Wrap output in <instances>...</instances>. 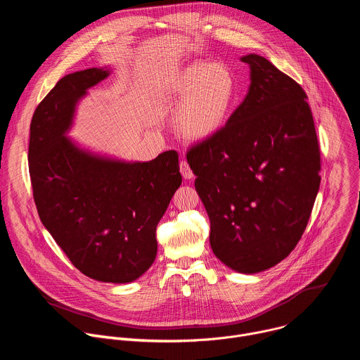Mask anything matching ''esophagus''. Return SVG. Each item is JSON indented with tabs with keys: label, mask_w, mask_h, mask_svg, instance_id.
Instances as JSON below:
<instances>
[{
	"label": "esophagus",
	"mask_w": 360,
	"mask_h": 360,
	"mask_svg": "<svg viewBox=\"0 0 360 360\" xmlns=\"http://www.w3.org/2000/svg\"><path fill=\"white\" fill-rule=\"evenodd\" d=\"M179 169H181V174H182V176H184L185 179H192V178H193V172L191 171V168H189V165H188L186 161H181Z\"/></svg>",
	"instance_id": "esophagus-1"
}]
</instances>
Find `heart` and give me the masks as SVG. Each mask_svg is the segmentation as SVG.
<instances>
[{
  "label": "heart",
  "instance_id": "obj_1",
  "mask_svg": "<svg viewBox=\"0 0 360 360\" xmlns=\"http://www.w3.org/2000/svg\"><path fill=\"white\" fill-rule=\"evenodd\" d=\"M238 84L222 63H192L165 85L167 99L179 102L174 112L176 131L186 139L205 141L228 122L235 105Z\"/></svg>",
  "mask_w": 360,
  "mask_h": 360
}]
</instances>
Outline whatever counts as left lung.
<instances>
[{
  "mask_svg": "<svg viewBox=\"0 0 360 360\" xmlns=\"http://www.w3.org/2000/svg\"><path fill=\"white\" fill-rule=\"evenodd\" d=\"M242 104L186 160L211 222L217 258L239 274L266 271L295 249L321 184V153L302 86L258 54Z\"/></svg>",
  "mask_w": 360,
  "mask_h": 360,
  "instance_id": "obj_1",
  "label": "left lung"
}]
</instances>
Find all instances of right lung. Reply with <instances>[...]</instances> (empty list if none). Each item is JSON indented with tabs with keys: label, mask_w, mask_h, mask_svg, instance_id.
<instances>
[{
	"label": "right lung",
	"mask_w": 360,
	"mask_h": 360,
	"mask_svg": "<svg viewBox=\"0 0 360 360\" xmlns=\"http://www.w3.org/2000/svg\"><path fill=\"white\" fill-rule=\"evenodd\" d=\"M110 67L63 77L37 107L28 162L39 219L85 276L129 283L155 261L157 225L182 184L178 153L146 162L95 152L68 136L88 89Z\"/></svg>",
	"instance_id": "obj_1"
}]
</instances>
